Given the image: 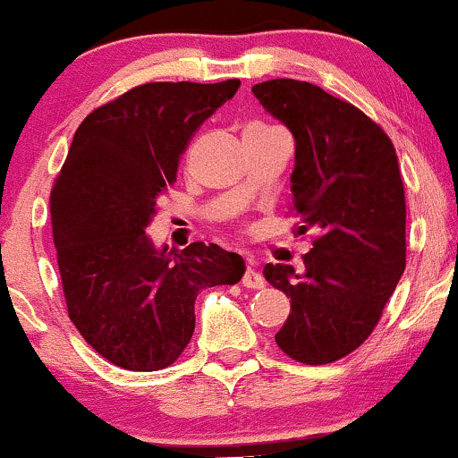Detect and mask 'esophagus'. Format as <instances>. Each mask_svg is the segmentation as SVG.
Returning <instances> with one entry per match:
<instances>
[{
	"label": "esophagus",
	"mask_w": 458,
	"mask_h": 458,
	"mask_svg": "<svg viewBox=\"0 0 458 458\" xmlns=\"http://www.w3.org/2000/svg\"><path fill=\"white\" fill-rule=\"evenodd\" d=\"M241 284L245 285V288H253V290H260V288H264V277H262V273L258 271V268H253V267H247L245 268V273H243V279H241Z\"/></svg>",
	"instance_id": "1"
}]
</instances>
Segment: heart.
Masks as SVG:
<instances>
[{"instance_id": "heart-1", "label": "heart", "mask_w": 458, "mask_h": 458, "mask_svg": "<svg viewBox=\"0 0 458 458\" xmlns=\"http://www.w3.org/2000/svg\"><path fill=\"white\" fill-rule=\"evenodd\" d=\"M251 130H273V128H267V125H253Z\"/></svg>"}]
</instances>
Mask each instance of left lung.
Listing matches in <instances>:
<instances>
[{
    "label": "left lung",
    "mask_w": 458,
    "mask_h": 458,
    "mask_svg": "<svg viewBox=\"0 0 458 458\" xmlns=\"http://www.w3.org/2000/svg\"><path fill=\"white\" fill-rule=\"evenodd\" d=\"M296 140L292 211L313 228L305 273L267 264L290 299L275 341L292 360L328 365L360 348L405 271V190L393 140L354 104L305 81L253 85Z\"/></svg>",
    "instance_id": "8db88e82"
}]
</instances>
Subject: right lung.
<instances>
[{
	"mask_svg": "<svg viewBox=\"0 0 458 458\" xmlns=\"http://www.w3.org/2000/svg\"><path fill=\"white\" fill-rule=\"evenodd\" d=\"M241 81L147 82L85 117L51 190L53 241L82 339L128 371L173 365L194 335L198 292L243 277L215 243L156 250L145 228L179 159Z\"/></svg>",
	"mask_w": 458,
	"mask_h": 458,
	"instance_id": "right-lung-1",
	"label": "right lung"
}]
</instances>
